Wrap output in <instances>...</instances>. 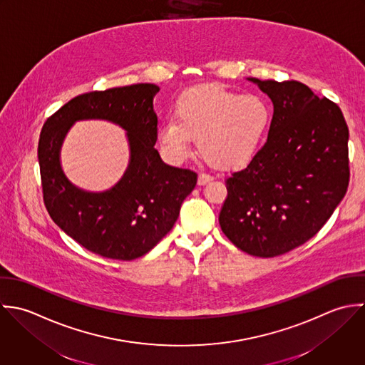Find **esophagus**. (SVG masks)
Segmentation results:
<instances>
[{
    "mask_svg": "<svg viewBox=\"0 0 365 365\" xmlns=\"http://www.w3.org/2000/svg\"><path fill=\"white\" fill-rule=\"evenodd\" d=\"M212 180H214V177L207 174V173H200L198 174V185H205L207 182H210Z\"/></svg>",
    "mask_w": 365,
    "mask_h": 365,
    "instance_id": "1",
    "label": "esophagus"
}]
</instances>
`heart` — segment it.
Wrapping results in <instances>:
<instances>
[{"mask_svg":"<svg viewBox=\"0 0 365 365\" xmlns=\"http://www.w3.org/2000/svg\"><path fill=\"white\" fill-rule=\"evenodd\" d=\"M273 119L270 102L257 93L221 86H200L184 93L175 119L160 128L161 144L175 157L190 153L197 137L200 153L221 168H237L260 150Z\"/></svg>","mask_w":365,"mask_h":365,"instance_id":"heart-1","label":"heart"}]
</instances>
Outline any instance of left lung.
<instances>
[{
  "instance_id": "left-lung-1",
  "label": "left lung",
  "mask_w": 365,
  "mask_h": 365,
  "mask_svg": "<svg viewBox=\"0 0 365 365\" xmlns=\"http://www.w3.org/2000/svg\"><path fill=\"white\" fill-rule=\"evenodd\" d=\"M249 81L270 98L273 119L263 147L227 178L220 225L243 252L273 257L313 238L344 198L349 127L334 102L297 81Z\"/></svg>"
}]
</instances>
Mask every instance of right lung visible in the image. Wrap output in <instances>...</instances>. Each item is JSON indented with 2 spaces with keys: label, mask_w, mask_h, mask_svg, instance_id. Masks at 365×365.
<instances>
[{
  "label": "right lung",
  "mask_w": 365,
  "mask_h": 365,
  "mask_svg": "<svg viewBox=\"0 0 365 365\" xmlns=\"http://www.w3.org/2000/svg\"><path fill=\"white\" fill-rule=\"evenodd\" d=\"M153 83L79 95L42 127L38 144L43 202L52 221L85 249L109 259L133 260L160 242L174 227L197 173L167 165L154 148L157 115ZM102 118L127 131L130 161L123 180L103 193L75 187L63 174L58 153L78 120Z\"/></svg>",
  "instance_id": "obj_1"
}]
</instances>
